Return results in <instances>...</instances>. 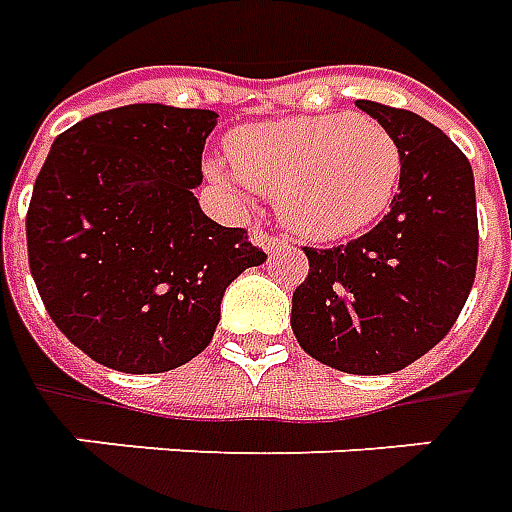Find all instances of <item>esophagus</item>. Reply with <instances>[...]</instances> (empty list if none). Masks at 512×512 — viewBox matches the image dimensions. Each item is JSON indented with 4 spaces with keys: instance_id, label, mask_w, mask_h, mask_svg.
I'll return each mask as SVG.
<instances>
[{
    "instance_id": "1",
    "label": "esophagus",
    "mask_w": 512,
    "mask_h": 512,
    "mask_svg": "<svg viewBox=\"0 0 512 512\" xmlns=\"http://www.w3.org/2000/svg\"><path fill=\"white\" fill-rule=\"evenodd\" d=\"M250 237H253V242H256V245H262L267 253H273V250L284 248V245H286V239L275 237V234L264 231V228H253V231H250Z\"/></svg>"
}]
</instances>
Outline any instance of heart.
Wrapping results in <instances>:
<instances>
[{
  "label": "heart",
  "instance_id": "1",
  "mask_svg": "<svg viewBox=\"0 0 512 512\" xmlns=\"http://www.w3.org/2000/svg\"><path fill=\"white\" fill-rule=\"evenodd\" d=\"M209 173L231 192L275 195L278 217L308 242H339L378 223L400 190L402 148L383 123L328 112L250 123Z\"/></svg>",
  "mask_w": 512,
  "mask_h": 512
}]
</instances>
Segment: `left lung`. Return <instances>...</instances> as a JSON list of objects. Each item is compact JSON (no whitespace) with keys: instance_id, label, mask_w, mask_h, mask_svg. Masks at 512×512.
I'll return each mask as SVG.
<instances>
[{"instance_id":"8db88e82","label":"left lung","mask_w":512,"mask_h":512,"mask_svg":"<svg viewBox=\"0 0 512 512\" xmlns=\"http://www.w3.org/2000/svg\"><path fill=\"white\" fill-rule=\"evenodd\" d=\"M402 148L400 192L372 231L339 248H303L292 331L311 358L350 375L400 372L433 350L477 273V201L466 154L411 110L355 101Z\"/></svg>"}]
</instances>
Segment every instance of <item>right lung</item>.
<instances>
[{
    "label": "right lung",
    "mask_w": 512,
    "mask_h": 512,
    "mask_svg": "<svg viewBox=\"0 0 512 512\" xmlns=\"http://www.w3.org/2000/svg\"><path fill=\"white\" fill-rule=\"evenodd\" d=\"M217 112L126 104L57 134L27 209L30 273L93 361L154 375L215 336L226 286L267 259L192 195Z\"/></svg>",
    "instance_id": "add662e5"
}]
</instances>
